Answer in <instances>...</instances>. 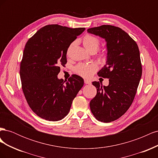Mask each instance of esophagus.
Instances as JSON below:
<instances>
[{"mask_svg": "<svg viewBox=\"0 0 158 158\" xmlns=\"http://www.w3.org/2000/svg\"><path fill=\"white\" fill-rule=\"evenodd\" d=\"M84 83L85 84H91V81H89V80H84Z\"/></svg>", "mask_w": 158, "mask_h": 158, "instance_id": "1", "label": "esophagus"}]
</instances>
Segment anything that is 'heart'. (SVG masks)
Returning <instances> with one entry per match:
<instances>
[{"label":"heart","mask_w":158,"mask_h":158,"mask_svg":"<svg viewBox=\"0 0 158 158\" xmlns=\"http://www.w3.org/2000/svg\"><path fill=\"white\" fill-rule=\"evenodd\" d=\"M83 45L88 51L92 50L97 51L99 46V41L97 37L94 35L88 34L85 35L83 39ZM71 47V46H70ZM69 48V49H70ZM97 70V66L94 64L80 63L76 66L75 70L76 73L84 77L89 78L94 72Z\"/></svg>","instance_id":"obj_1"}]
</instances>
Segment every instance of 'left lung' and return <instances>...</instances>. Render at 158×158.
<instances>
[{
	"instance_id": "obj_1",
	"label": "left lung",
	"mask_w": 158,
	"mask_h": 158,
	"mask_svg": "<svg viewBox=\"0 0 158 158\" xmlns=\"http://www.w3.org/2000/svg\"><path fill=\"white\" fill-rule=\"evenodd\" d=\"M87 31L106 42V64L98 74L109 78V85L92 82L97 94L90 101L89 107L98 121L109 123L125 114L135 97L142 72L140 51L136 43L118 27L103 25Z\"/></svg>"
}]
</instances>
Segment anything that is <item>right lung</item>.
Returning <instances> with one entry per match:
<instances>
[{
    "mask_svg": "<svg viewBox=\"0 0 158 158\" xmlns=\"http://www.w3.org/2000/svg\"><path fill=\"white\" fill-rule=\"evenodd\" d=\"M84 30V27L48 25L26 43L20 68L22 90L32 111L42 118L63 119L83 86L84 79L78 75L64 81L57 75L67 62L70 45Z\"/></svg>",
    "mask_w": 158,
    "mask_h": 158,
    "instance_id": "1",
    "label": "right lung"
}]
</instances>
